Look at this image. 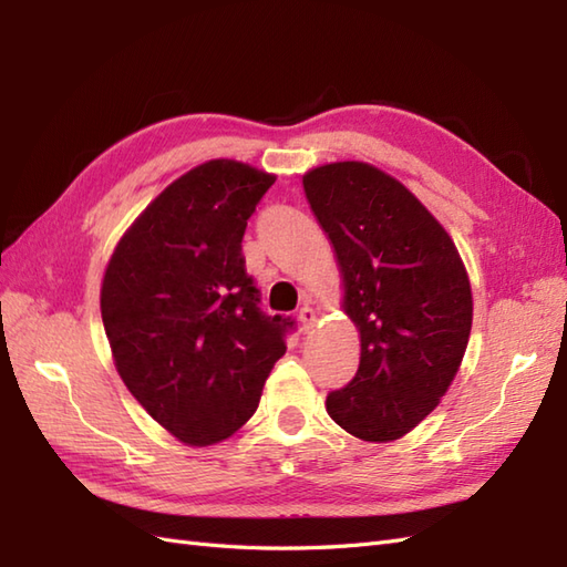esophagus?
<instances>
[{
  "label": "esophagus",
  "mask_w": 567,
  "mask_h": 567,
  "mask_svg": "<svg viewBox=\"0 0 567 567\" xmlns=\"http://www.w3.org/2000/svg\"><path fill=\"white\" fill-rule=\"evenodd\" d=\"M297 319H299V323H302V329H305V331H309V329L315 327V323H317V311L311 309V307H302V309H299Z\"/></svg>",
  "instance_id": "esophagus-1"
}]
</instances>
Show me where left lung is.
I'll list each match as a JSON object with an SVG mask.
<instances>
[{
	"label": "left lung",
	"mask_w": 567,
	"mask_h": 567,
	"mask_svg": "<svg viewBox=\"0 0 567 567\" xmlns=\"http://www.w3.org/2000/svg\"><path fill=\"white\" fill-rule=\"evenodd\" d=\"M302 185L360 333L355 378L327 396V412L360 441H396L439 406L463 363L473 327L463 258L436 216L375 165H319Z\"/></svg>",
	"instance_id": "left-lung-1"
}]
</instances>
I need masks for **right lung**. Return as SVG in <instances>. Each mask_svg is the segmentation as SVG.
Here are the masks:
<instances>
[{
	"label": "right lung",
	"instance_id": "obj_1",
	"mask_svg": "<svg viewBox=\"0 0 567 567\" xmlns=\"http://www.w3.org/2000/svg\"><path fill=\"white\" fill-rule=\"evenodd\" d=\"M275 175L216 158L177 177L126 228L100 307L114 365L138 404L187 445L256 414L295 321L262 315L240 240Z\"/></svg>",
	"mask_w": 567,
	"mask_h": 567
}]
</instances>
